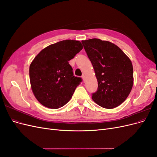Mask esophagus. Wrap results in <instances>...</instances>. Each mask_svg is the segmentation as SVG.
<instances>
[{
    "instance_id": "esophagus-1",
    "label": "esophagus",
    "mask_w": 157,
    "mask_h": 157,
    "mask_svg": "<svg viewBox=\"0 0 157 157\" xmlns=\"http://www.w3.org/2000/svg\"><path fill=\"white\" fill-rule=\"evenodd\" d=\"M82 79H83L84 81V79H85V76H84V75H82Z\"/></svg>"
}]
</instances>
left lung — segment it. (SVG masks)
I'll list each match as a JSON object with an SVG mask.
<instances>
[{
  "mask_svg": "<svg viewBox=\"0 0 157 157\" xmlns=\"http://www.w3.org/2000/svg\"><path fill=\"white\" fill-rule=\"evenodd\" d=\"M82 43L98 82L92 99L105 109L120 105L130 94L134 83L130 59L120 48L109 41L92 39L82 40Z\"/></svg>",
  "mask_w": 157,
  "mask_h": 157,
  "instance_id": "obj_1",
  "label": "left lung"
}]
</instances>
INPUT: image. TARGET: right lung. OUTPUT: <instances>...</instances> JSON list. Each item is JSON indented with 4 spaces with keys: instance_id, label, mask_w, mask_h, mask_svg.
<instances>
[{
    "instance_id": "1",
    "label": "right lung",
    "mask_w": 157,
    "mask_h": 157,
    "mask_svg": "<svg viewBox=\"0 0 157 157\" xmlns=\"http://www.w3.org/2000/svg\"><path fill=\"white\" fill-rule=\"evenodd\" d=\"M83 48L80 41L65 40L46 47L29 67L31 89L42 105L63 107L72 98L82 78L75 77L69 61Z\"/></svg>"
}]
</instances>
